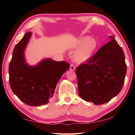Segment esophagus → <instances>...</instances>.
I'll return each instance as SVG.
<instances>
[{
    "label": "esophagus",
    "mask_w": 135,
    "mask_h": 135,
    "mask_svg": "<svg viewBox=\"0 0 135 135\" xmlns=\"http://www.w3.org/2000/svg\"><path fill=\"white\" fill-rule=\"evenodd\" d=\"M70 70L71 71H74L75 70H76V68H75L74 65H73V64H71L70 65Z\"/></svg>",
    "instance_id": "1"
}]
</instances>
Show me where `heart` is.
<instances>
[{"instance_id":"obj_1","label":"heart","mask_w":135,"mask_h":135,"mask_svg":"<svg viewBox=\"0 0 135 135\" xmlns=\"http://www.w3.org/2000/svg\"><path fill=\"white\" fill-rule=\"evenodd\" d=\"M98 47L97 41L94 38L83 36L79 38L73 46V49H77L73 54L74 62L83 64L92 58Z\"/></svg>"}]
</instances>
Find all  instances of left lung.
<instances>
[{
    "label": "left lung",
    "instance_id": "obj_1",
    "mask_svg": "<svg viewBox=\"0 0 135 135\" xmlns=\"http://www.w3.org/2000/svg\"><path fill=\"white\" fill-rule=\"evenodd\" d=\"M86 64L76 68L79 95L87 102L103 104L122 90L126 75L124 54L114 36Z\"/></svg>",
    "mask_w": 135,
    "mask_h": 135
}]
</instances>
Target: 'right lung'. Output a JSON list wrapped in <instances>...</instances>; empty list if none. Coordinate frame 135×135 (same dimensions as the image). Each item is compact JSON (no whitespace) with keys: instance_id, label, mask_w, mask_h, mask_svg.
<instances>
[{"instance_id":"add662e5","label":"right lung","mask_w":135,"mask_h":135,"mask_svg":"<svg viewBox=\"0 0 135 135\" xmlns=\"http://www.w3.org/2000/svg\"><path fill=\"white\" fill-rule=\"evenodd\" d=\"M31 35V32H27L14 47L9 66V84L20 100L28 105L38 107L47 104L53 97L56 84L70 65L51 58L30 65L25 51Z\"/></svg>"}]
</instances>
